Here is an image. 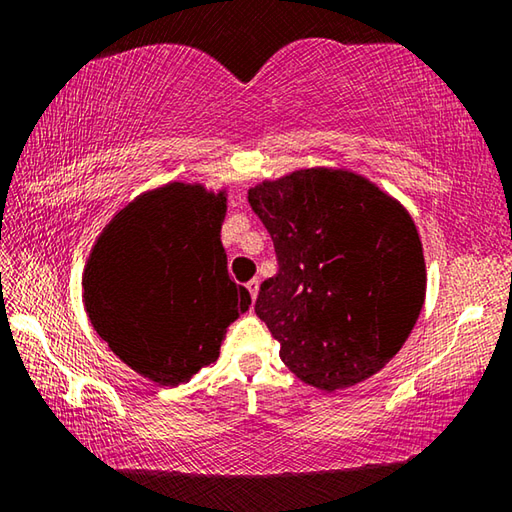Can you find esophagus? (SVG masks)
Segmentation results:
<instances>
[{
	"label": "esophagus",
	"instance_id": "1",
	"mask_svg": "<svg viewBox=\"0 0 512 512\" xmlns=\"http://www.w3.org/2000/svg\"><path fill=\"white\" fill-rule=\"evenodd\" d=\"M246 287H248V293H250V298H257V293H259V280H257V277H253V280H250L248 284H246Z\"/></svg>",
	"mask_w": 512,
	"mask_h": 512
}]
</instances>
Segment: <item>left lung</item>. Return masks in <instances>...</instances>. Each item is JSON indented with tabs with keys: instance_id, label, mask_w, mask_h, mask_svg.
Wrapping results in <instances>:
<instances>
[{
	"instance_id": "left-lung-1",
	"label": "left lung",
	"mask_w": 512,
	"mask_h": 512,
	"mask_svg": "<svg viewBox=\"0 0 512 512\" xmlns=\"http://www.w3.org/2000/svg\"><path fill=\"white\" fill-rule=\"evenodd\" d=\"M248 203L277 255L255 314L284 366L327 393L379 372L409 339L427 291L411 214L368 178L327 167L264 180Z\"/></svg>"
}]
</instances>
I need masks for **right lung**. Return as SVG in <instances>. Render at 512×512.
I'll return each instance as SVG.
<instances>
[{
    "label": "right lung",
    "mask_w": 512,
    "mask_h": 512,
    "mask_svg": "<svg viewBox=\"0 0 512 512\" xmlns=\"http://www.w3.org/2000/svg\"><path fill=\"white\" fill-rule=\"evenodd\" d=\"M225 192L169 183L119 210L83 273L92 327L117 357L160 386L219 359L225 329L250 293L228 275Z\"/></svg>",
    "instance_id": "1"
}]
</instances>
